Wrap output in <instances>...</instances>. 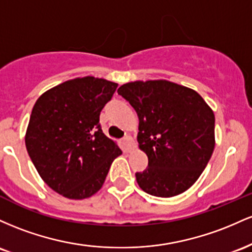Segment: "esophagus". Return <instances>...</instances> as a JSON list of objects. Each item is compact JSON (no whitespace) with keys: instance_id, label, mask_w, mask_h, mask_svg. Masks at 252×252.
Segmentation results:
<instances>
[{"instance_id":"34e87169","label":"esophagus","mask_w":252,"mask_h":252,"mask_svg":"<svg viewBox=\"0 0 252 252\" xmlns=\"http://www.w3.org/2000/svg\"><path fill=\"white\" fill-rule=\"evenodd\" d=\"M125 146L128 151H131V150H133L134 148V141L132 139V137H129V135H127L125 138Z\"/></svg>"}]
</instances>
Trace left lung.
I'll use <instances>...</instances> for the list:
<instances>
[{
    "label": "left lung",
    "instance_id": "1",
    "mask_svg": "<svg viewBox=\"0 0 252 252\" xmlns=\"http://www.w3.org/2000/svg\"><path fill=\"white\" fill-rule=\"evenodd\" d=\"M118 94L137 112L139 149L149 165L135 179L145 193L171 197L196 182L213 154L214 113L196 92L165 80L123 84Z\"/></svg>",
    "mask_w": 252,
    "mask_h": 252
}]
</instances>
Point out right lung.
Masks as SVG:
<instances>
[{"mask_svg": "<svg viewBox=\"0 0 252 252\" xmlns=\"http://www.w3.org/2000/svg\"><path fill=\"white\" fill-rule=\"evenodd\" d=\"M118 83L87 76L45 92L32 109L25 137L27 152L56 193L82 200L103 186L123 152L100 126V113Z\"/></svg>", "mask_w": 252, "mask_h": 252, "instance_id": "obj_1", "label": "right lung"}]
</instances>
